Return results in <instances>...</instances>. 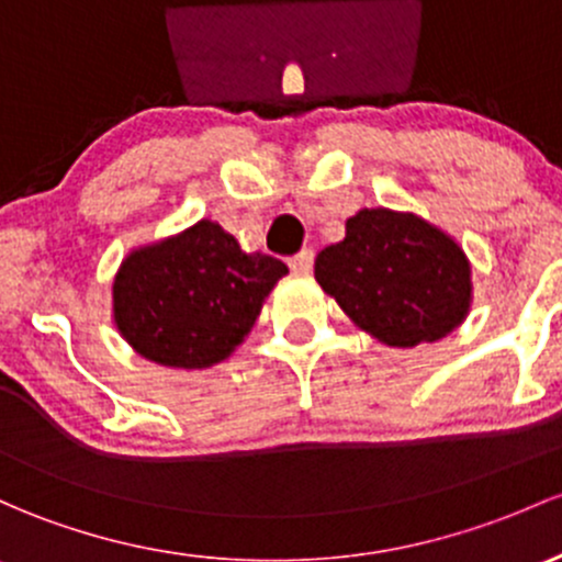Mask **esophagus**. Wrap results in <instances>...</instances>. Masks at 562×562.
Instances as JSON below:
<instances>
[{
	"instance_id": "1",
	"label": "esophagus",
	"mask_w": 562,
	"mask_h": 562,
	"mask_svg": "<svg viewBox=\"0 0 562 562\" xmlns=\"http://www.w3.org/2000/svg\"><path fill=\"white\" fill-rule=\"evenodd\" d=\"M289 268L294 270V273H311L313 268V251L311 249H303L300 255H294L289 259Z\"/></svg>"
}]
</instances>
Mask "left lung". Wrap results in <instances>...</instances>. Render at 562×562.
Here are the masks:
<instances>
[{"instance_id": "left-lung-1", "label": "left lung", "mask_w": 562, "mask_h": 562, "mask_svg": "<svg viewBox=\"0 0 562 562\" xmlns=\"http://www.w3.org/2000/svg\"><path fill=\"white\" fill-rule=\"evenodd\" d=\"M313 273L356 327L391 348L442 340L472 307L463 249L413 211H356L346 238L318 251Z\"/></svg>"}]
</instances>
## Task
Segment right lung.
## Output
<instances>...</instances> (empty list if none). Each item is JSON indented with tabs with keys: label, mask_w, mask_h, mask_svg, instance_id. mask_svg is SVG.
<instances>
[{
	"label": "right lung",
	"mask_w": 562,
	"mask_h": 562,
	"mask_svg": "<svg viewBox=\"0 0 562 562\" xmlns=\"http://www.w3.org/2000/svg\"><path fill=\"white\" fill-rule=\"evenodd\" d=\"M286 273L281 259L246 255L231 233L201 220L120 262L112 281L114 327L147 361L209 370L244 342Z\"/></svg>",
	"instance_id": "right-lung-1"
}]
</instances>
